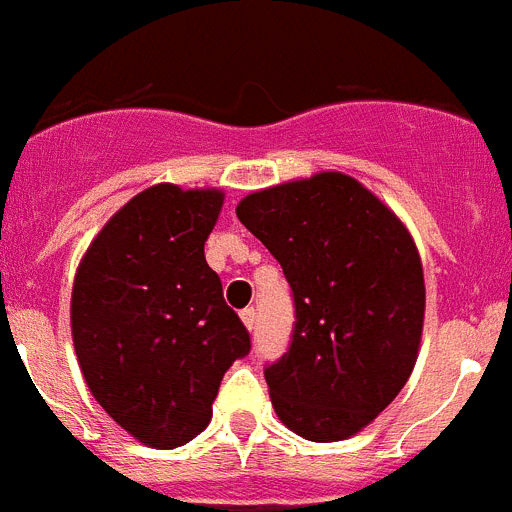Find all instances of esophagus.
I'll use <instances>...</instances> for the list:
<instances>
[{"label":"esophagus","mask_w":512,"mask_h":512,"mask_svg":"<svg viewBox=\"0 0 512 512\" xmlns=\"http://www.w3.org/2000/svg\"><path fill=\"white\" fill-rule=\"evenodd\" d=\"M241 320L248 330H253V325H256V310H253V307H246V310L241 312Z\"/></svg>","instance_id":"obj_1"}]
</instances>
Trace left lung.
<instances>
[{
	"label": "left lung",
	"mask_w": 512,
	"mask_h": 512,
	"mask_svg": "<svg viewBox=\"0 0 512 512\" xmlns=\"http://www.w3.org/2000/svg\"><path fill=\"white\" fill-rule=\"evenodd\" d=\"M235 215L295 295L289 351L264 372L277 418L315 443L356 436L418 361L425 282L413 235L343 171L251 192Z\"/></svg>",
	"instance_id": "obj_1"
}]
</instances>
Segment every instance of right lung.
<instances>
[{
    "instance_id": "right-lung-1",
    "label": "right lung",
    "mask_w": 512,
    "mask_h": 512,
    "mask_svg": "<svg viewBox=\"0 0 512 512\" xmlns=\"http://www.w3.org/2000/svg\"><path fill=\"white\" fill-rule=\"evenodd\" d=\"M223 189L153 184L94 235L71 289V338L94 400L153 449L200 436L248 330L223 300L205 241Z\"/></svg>"
}]
</instances>
